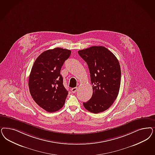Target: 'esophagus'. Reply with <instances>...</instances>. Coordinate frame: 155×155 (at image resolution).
I'll use <instances>...</instances> for the list:
<instances>
[{"instance_id": "obj_1", "label": "esophagus", "mask_w": 155, "mask_h": 155, "mask_svg": "<svg viewBox=\"0 0 155 155\" xmlns=\"http://www.w3.org/2000/svg\"><path fill=\"white\" fill-rule=\"evenodd\" d=\"M77 89H78V88H77V87L72 88L71 89V91H72V93H75V92H76V91H77Z\"/></svg>"}]
</instances>
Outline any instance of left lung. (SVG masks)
Masks as SVG:
<instances>
[{
  "instance_id": "left-lung-1",
  "label": "left lung",
  "mask_w": 155,
  "mask_h": 155,
  "mask_svg": "<svg viewBox=\"0 0 155 155\" xmlns=\"http://www.w3.org/2000/svg\"><path fill=\"white\" fill-rule=\"evenodd\" d=\"M78 54L90 70L93 94L83 103L85 109L94 114L108 110L119 94L121 82L119 62L114 54L103 46H92Z\"/></svg>"
}]
</instances>
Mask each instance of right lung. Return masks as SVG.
<instances>
[{"instance_id":"add662e5","label":"right lung","mask_w":155,"mask_h":155,"mask_svg":"<svg viewBox=\"0 0 155 155\" xmlns=\"http://www.w3.org/2000/svg\"><path fill=\"white\" fill-rule=\"evenodd\" d=\"M71 54L70 50L61 48L47 50L32 67L28 80L30 94L35 103L48 112L58 111L65 103L68 91L60 70Z\"/></svg>"}]
</instances>
